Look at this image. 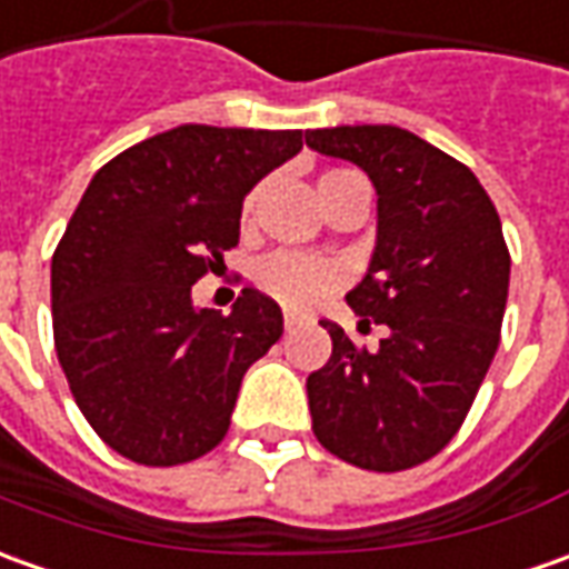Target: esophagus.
Here are the masks:
<instances>
[{
  "label": "esophagus",
  "instance_id": "34e87169",
  "mask_svg": "<svg viewBox=\"0 0 569 569\" xmlns=\"http://www.w3.org/2000/svg\"><path fill=\"white\" fill-rule=\"evenodd\" d=\"M283 323H286V330H296V327H299V323H301V317L292 315V311H286Z\"/></svg>",
  "mask_w": 569,
  "mask_h": 569
}]
</instances>
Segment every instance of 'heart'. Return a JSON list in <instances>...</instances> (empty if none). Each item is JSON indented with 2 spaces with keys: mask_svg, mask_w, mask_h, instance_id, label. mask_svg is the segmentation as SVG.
Instances as JSON below:
<instances>
[{
  "mask_svg": "<svg viewBox=\"0 0 569 569\" xmlns=\"http://www.w3.org/2000/svg\"><path fill=\"white\" fill-rule=\"evenodd\" d=\"M351 177V171H327L320 177L317 189H327ZM261 196V187L252 189L246 196V218L254 211ZM346 283V270L339 268L330 258L308 252H273L258 261L254 268V286L268 296V299L280 301L289 311H308L315 308L327 296H333L339 286Z\"/></svg>",
  "mask_w": 569,
  "mask_h": 569,
  "instance_id": "obj_1",
  "label": "heart"
}]
</instances>
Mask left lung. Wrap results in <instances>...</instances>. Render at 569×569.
Segmentation results:
<instances>
[{
    "label": "left lung",
    "mask_w": 569,
    "mask_h": 569,
    "mask_svg": "<svg viewBox=\"0 0 569 569\" xmlns=\"http://www.w3.org/2000/svg\"><path fill=\"white\" fill-rule=\"evenodd\" d=\"M305 142L377 187V249L346 301L389 327L367 351L320 320L333 355L308 377L311 427L361 470H408L455 439L496 358L511 280L501 220L467 164L401 127L308 130Z\"/></svg>",
    "instance_id": "8db88e82"
}]
</instances>
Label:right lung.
<instances>
[{
    "label": "right lung",
    "instance_id": "add662e5",
    "mask_svg": "<svg viewBox=\"0 0 569 569\" xmlns=\"http://www.w3.org/2000/svg\"><path fill=\"white\" fill-rule=\"evenodd\" d=\"M301 149V130L183 123L92 177L52 254L58 365L96 436L146 467L196 461L230 430L246 370L283 336L252 286L230 315L192 286L239 242L249 189Z\"/></svg>",
    "mask_w": 569,
    "mask_h": 569
}]
</instances>
